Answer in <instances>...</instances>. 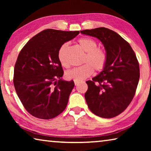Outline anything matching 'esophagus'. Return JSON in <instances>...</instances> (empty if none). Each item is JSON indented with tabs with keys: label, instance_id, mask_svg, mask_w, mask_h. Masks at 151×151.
<instances>
[{
	"label": "esophagus",
	"instance_id": "obj_1",
	"mask_svg": "<svg viewBox=\"0 0 151 151\" xmlns=\"http://www.w3.org/2000/svg\"><path fill=\"white\" fill-rule=\"evenodd\" d=\"M74 83H75V85H78L79 83H80V81H74Z\"/></svg>",
	"mask_w": 151,
	"mask_h": 151
}]
</instances>
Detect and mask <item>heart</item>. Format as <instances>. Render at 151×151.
<instances>
[{
    "instance_id": "1",
    "label": "heart",
    "mask_w": 151,
    "mask_h": 151,
    "mask_svg": "<svg viewBox=\"0 0 151 151\" xmlns=\"http://www.w3.org/2000/svg\"><path fill=\"white\" fill-rule=\"evenodd\" d=\"M78 43L84 52H86L82 61L85 64L66 71L65 76L68 79L80 81L90 76L93 73V68L96 71L103 70L106 65L107 55L104 49L96 47V42L91 38H81L78 40ZM68 46V43H64L61 45L57 55L60 65L65 68L69 67V64L65 58V52Z\"/></svg>"
}]
</instances>
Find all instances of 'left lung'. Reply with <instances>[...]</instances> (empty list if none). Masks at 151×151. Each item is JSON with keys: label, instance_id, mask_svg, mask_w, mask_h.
<instances>
[{"label": "left lung", "instance_id": "left-lung-1", "mask_svg": "<svg viewBox=\"0 0 151 151\" xmlns=\"http://www.w3.org/2000/svg\"><path fill=\"white\" fill-rule=\"evenodd\" d=\"M103 43L106 65L93 81L86 83L85 97L91 111L102 118H112L123 112L134 96L140 77L139 64L129 43L104 27L81 30Z\"/></svg>", "mask_w": 151, "mask_h": 151}]
</instances>
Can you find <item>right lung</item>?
Listing matches in <instances>:
<instances>
[{"instance_id": "obj_1", "label": "right lung", "mask_w": 151, "mask_h": 151, "mask_svg": "<svg viewBox=\"0 0 151 151\" xmlns=\"http://www.w3.org/2000/svg\"><path fill=\"white\" fill-rule=\"evenodd\" d=\"M79 33L46 29L20 50L14 66V86L25 109L35 117L55 118L66 107L75 83L62 78L58 51Z\"/></svg>"}]
</instances>
